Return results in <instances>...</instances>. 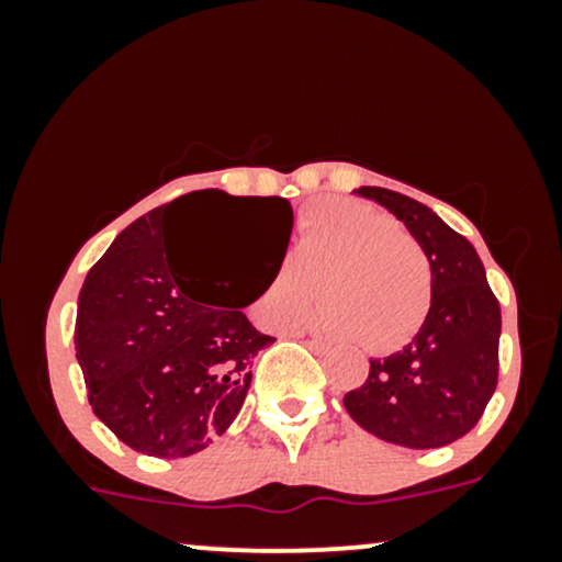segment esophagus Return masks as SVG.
Returning a JSON list of instances; mask_svg holds the SVG:
<instances>
[{"label":"esophagus","mask_w":562,"mask_h":562,"mask_svg":"<svg viewBox=\"0 0 562 562\" xmlns=\"http://www.w3.org/2000/svg\"><path fill=\"white\" fill-rule=\"evenodd\" d=\"M303 344L312 348L314 353H327V351H330V346H327L325 340H317V338H306V340H303Z\"/></svg>","instance_id":"34e87169"}]
</instances>
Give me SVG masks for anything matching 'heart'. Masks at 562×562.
<instances>
[{
  "label": "heart",
  "instance_id": "obj_1",
  "mask_svg": "<svg viewBox=\"0 0 562 562\" xmlns=\"http://www.w3.org/2000/svg\"><path fill=\"white\" fill-rule=\"evenodd\" d=\"M348 344L389 353L423 330L434 306L428 254L391 216L357 200L303 209L290 261L277 263L259 293V319L274 330L301 325L314 303Z\"/></svg>",
  "mask_w": 562,
  "mask_h": 562
}]
</instances>
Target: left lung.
Wrapping results in <instances>:
<instances>
[{
	"mask_svg": "<svg viewBox=\"0 0 562 562\" xmlns=\"http://www.w3.org/2000/svg\"><path fill=\"white\" fill-rule=\"evenodd\" d=\"M359 195L391 211L428 254L434 306L423 330L402 351L370 359L364 385L344 406L367 434L409 449H438L475 428L499 378V301L483 263L460 232L428 205L362 187Z\"/></svg>",
	"mask_w": 562,
	"mask_h": 562,
	"instance_id": "obj_1",
	"label": "left lung"
}]
</instances>
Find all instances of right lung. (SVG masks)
Returning a JSON list of instances; mask_svg holds the SVG:
<instances>
[{
  "instance_id": "add662e5",
  "label": "right lung",
  "mask_w": 562,
  "mask_h": 562,
  "mask_svg": "<svg viewBox=\"0 0 562 562\" xmlns=\"http://www.w3.org/2000/svg\"><path fill=\"white\" fill-rule=\"evenodd\" d=\"M232 209L254 218L280 259L293 209L285 198L200 190L139 216L89 269L76 312V359L94 415L126 447L160 460L198 454L237 417L250 364L272 335L227 306L224 282H200L177 250L187 216ZM288 248V243H285ZM282 263V259H280Z\"/></svg>"
}]
</instances>
